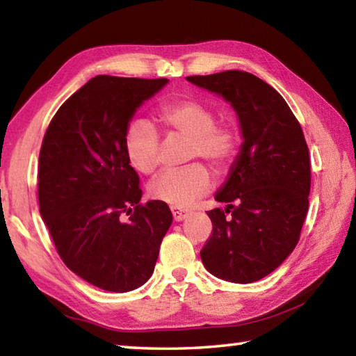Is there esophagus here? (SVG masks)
Segmentation results:
<instances>
[{
    "mask_svg": "<svg viewBox=\"0 0 356 356\" xmlns=\"http://www.w3.org/2000/svg\"><path fill=\"white\" fill-rule=\"evenodd\" d=\"M171 212L174 216V221H182L188 216V212H186V210H182L179 207H171Z\"/></svg>",
    "mask_w": 356,
    "mask_h": 356,
    "instance_id": "34e87169",
    "label": "esophagus"
}]
</instances>
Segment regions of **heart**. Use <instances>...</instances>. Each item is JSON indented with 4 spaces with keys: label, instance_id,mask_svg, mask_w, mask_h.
I'll return each mask as SVG.
<instances>
[{
    "label": "heart",
    "instance_id": "heart-1",
    "mask_svg": "<svg viewBox=\"0 0 356 356\" xmlns=\"http://www.w3.org/2000/svg\"><path fill=\"white\" fill-rule=\"evenodd\" d=\"M160 120L168 129L190 140L188 159L207 160L218 171L232 165L238 154L240 135L231 124H215L212 108L193 99L163 104ZM125 154L130 165L141 174H154L161 165L159 131L147 120L138 119L125 131ZM212 188V176L206 166L193 163L182 170L165 171L150 184L149 193L156 201L172 207H188Z\"/></svg>",
    "mask_w": 356,
    "mask_h": 356
}]
</instances>
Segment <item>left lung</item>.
<instances>
[{
	"label": "left lung",
	"mask_w": 356,
	"mask_h": 356,
	"mask_svg": "<svg viewBox=\"0 0 356 356\" xmlns=\"http://www.w3.org/2000/svg\"><path fill=\"white\" fill-rule=\"evenodd\" d=\"M237 113L243 143L209 210L212 236L201 250L204 267L220 280L248 284L265 278L298 243L308 213L309 150L281 94L256 75L226 70L186 76Z\"/></svg>",
	"instance_id": "8db88e82"
}]
</instances>
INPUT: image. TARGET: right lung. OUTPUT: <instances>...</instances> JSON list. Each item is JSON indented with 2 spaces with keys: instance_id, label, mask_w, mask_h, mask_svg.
<instances>
[{
  "instance_id": "obj_1",
  "label": "right lung",
  "mask_w": 356,
  "mask_h": 356,
  "mask_svg": "<svg viewBox=\"0 0 356 356\" xmlns=\"http://www.w3.org/2000/svg\"><path fill=\"white\" fill-rule=\"evenodd\" d=\"M166 78L97 75L48 125L39 154V207L63 262L89 284L129 292L154 273L172 222L161 201L141 204L125 131Z\"/></svg>"
}]
</instances>
